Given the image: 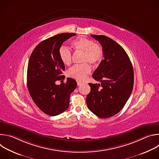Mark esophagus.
Masks as SVG:
<instances>
[{"instance_id": "1", "label": "esophagus", "mask_w": 159, "mask_h": 159, "mask_svg": "<svg viewBox=\"0 0 159 159\" xmlns=\"http://www.w3.org/2000/svg\"><path fill=\"white\" fill-rule=\"evenodd\" d=\"M77 85H80L82 84V82H79V81H77Z\"/></svg>"}]
</instances>
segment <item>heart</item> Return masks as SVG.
Returning <instances> with one entry per match:
<instances>
[{
    "label": "heart",
    "instance_id": "1",
    "mask_svg": "<svg viewBox=\"0 0 159 159\" xmlns=\"http://www.w3.org/2000/svg\"><path fill=\"white\" fill-rule=\"evenodd\" d=\"M74 48L83 52L82 61L85 62L80 65H75L67 71V75L79 80H83L91 71L88 63L92 65L99 63L103 56V51L99 44L94 43L91 39L85 37H79L72 42ZM59 57L65 65H70L72 61V52L66 47H61L59 50Z\"/></svg>",
    "mask_w": 159,
    "mask_h": 159
}]
</instances>
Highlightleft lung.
Wrapping results in <instances>:
<instances>
[{
  "label": "left lung",
  "instance_id": "obj_1",
  "mask_svg": "<svg viewBox=\"0 0 159 159\" xmlns=\"http://www.w3.org/2000/svg\"><path fill=\"white\" fill-rule=\"evenodd\" d=\"M101 44L104 58L93 74L100 84H91L87 96L89 109L97 116L107 118L125 106L132 92L134 74L128 55L120 45L104 35H90Z\"/></svg>",
  "mask_w": 159,
  "mask_h": 159
}]
</instances>
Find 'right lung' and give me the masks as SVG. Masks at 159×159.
<instances>
[{
  "label": "right lung",
  "instance_id": "1",
  "mask_svg": "<svg viewBox=\"0 0 159 159\" xmlns=\"http://www.w3.org/2000/svg\"><path fill=\"white\" fill-rule=\"evenodd\" d=\"M75 33H61L39 43L32 52L28 66L27 85L38 107L45 114L57 116L69 106L70 96L77 87L76 81L67 78L66 82L57 85L65 79V65L59 57L61 44Z\"/></svg>",
  "mask_w": 159,
  "mask_h": 159
}]
</instances>
